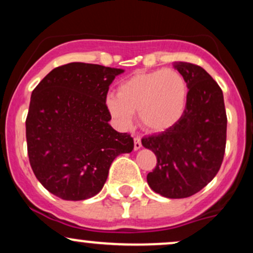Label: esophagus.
Here are the masks:
<instances>
[{
  "instance_id": "esophagus-1",
  "label": "esophagus",
  "mask_w": 253,
  "mask_h": 253,
  "mask_svg": "<svg viewBox=\"0 0 253 253\" xmlns=\"http://www.w3.org/2000/svg\"><path fill=\"white\" fill-rule=\"evenodd\" d=\"M141 147V140L139 136H135L134 138V150L138 151Z\"/></svg>"
}]
</instances>
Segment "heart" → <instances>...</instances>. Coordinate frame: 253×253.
I'll return each mask as SVG.
<instances>
[{"instance_id":"obj_1","label":"heart","mask_w":253,"mask_h":253,"mask_svg":"<svg viewBox=\"0 0 253 253\" xmlns=\"http://www.w3.org/2000/svg\"><path fill=\"white\" fill-rule=\"evenodd\" d=\"M188 84L173 69L136 72L118 86V95L106 97L109 114L121 128L130 126L133 113L145 130L162 133L172 128L187 108Z\"/></svg>"}]
</instances>
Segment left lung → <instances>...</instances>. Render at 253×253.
Segmentation results:
<instances>
[{
    "instance_id": "left-lung-1",
    "label": "left lung",
    "mask_w": 253,
    "mask_h": 253,
    "mask_svg": "<svg viewBox=\"0 0 253 253\" xmlns=\"http://www.w3.org/2000/svg\"><path fill=\"white\" fill-rule=\"evenodd\" d=\"M188 84L187 108L172 128L141 139L157 157L147 175L150 188L168 199L189 197L210 183L221 167L226 147L222 90L205 69L173 63Z\"/></svg>"
}]
</instances>
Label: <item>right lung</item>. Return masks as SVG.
Segmentation results:
<instances>
[{
	"mask_svg": "<svg viewBox=\"0 0 253 253\" xmlns=\"http://www.w3.org/2000/svg\"><path fill=\"white\" fill-rule=\"evenodd\" d=\"M125 70L97 64L58 66L36 86L26 119L28 158L51 194L68 201L95 196L113 161L132 152L128 133L108 124L109 85Z\"/></svg>",
	"mask_w": 253,
	"mask_h": 253,
	"instance_id": "1",
	"label": "right lung"
}]
</instances>
